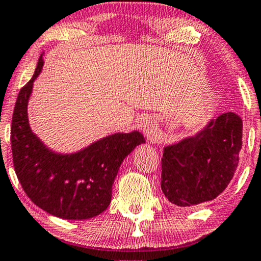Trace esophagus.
<instances>
[{
    "mask_svg": "<svg viewBox=\"0 0 261 261\" xmlns=\"http://www.w3.org/2000/svg\"><path fill=\"white\" fill-rule=\"evenodd\" d=\"M142 130L149 142H154V141H156V137H158L156 136V127L155 122L152 118L144 119L142 122Z\"/></svg>",
    "mask_w": 261,
    "mask_h": 261,
    "instance_id": "obj_1",
    "label": "esophagus"
}]
</instances>
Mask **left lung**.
<instances>
[{
	"label": "left lung",
	"mask_w": 261,
	"mask_h": 261,
	"mask_svg": "<svg viewBox=\"0 0 261 261\" xmlns=\"http://www.w3.org/2000/svg\"><path fill=\"white\" fill-rule=\"evenodd\" d=\"M242 128L238 115L224 113L194 135L164 147L162 190L169 202L191 208L224 192L238 165Z\"/></svg>",
	"instance_id": "left-lung-1"
}]
</instances>
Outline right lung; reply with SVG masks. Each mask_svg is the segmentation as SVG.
<instances>
[{"label": "right lung", "instance_id": "right-lung-1", "mask_svg": "<svg viewBox=\"0 0 261 261\" xmlns=\"http://www.w3.org/2000/svg\"><path fill=\"white\" fill-rule=\"evenodd\" d=\"M43 53L33 77L18 95L11 127L13 164L21 187L39 208L65 220H86L108 208L124 159L146 142L139 130L115 133L73 153L46 146L31 130L28 105L43 68Z\"/></svg>", "mask_w": 261, "mask_h": 261}]
</instances>
